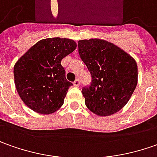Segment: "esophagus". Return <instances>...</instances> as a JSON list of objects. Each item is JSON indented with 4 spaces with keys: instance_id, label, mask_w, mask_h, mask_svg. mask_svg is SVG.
<instances>
[{
    "instance_id": "esophagus-1",
    "label": "esophagus",
    "mask_w": 157,
    "mask_h": 157,
    "mask_svg": "<svg viewBox=\"0 0 157 157\" xmlns=\"http://www.w3.org/2000/svg\"><path fill=\"white\" fill-rule=\"evenodd\" d=\"M74 86L76 87V88H78L79 86H80V80H79V79H76V80L74 82Z\"/></svg>"
}]
</instances>
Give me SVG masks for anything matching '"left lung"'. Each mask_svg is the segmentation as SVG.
<instances>
[{
  "label": "left lung",
  "mask_w": 157,
  "mask_h": 157,
  "mask_svg": "<svg viewBox=\"0 0 157 157\" xmlns=\"http://www.w3.org/2000/svg\"><path fill=\"white\" fill-rule=\"evenodd\" d=\"M81 59L91 74V84L82 93L87 108L100 116L121 110L137 85L136 62L130 55L109 41L80 40Z\"/></svg>",
  "instance_id": "8db88e82"
}]
</instances>
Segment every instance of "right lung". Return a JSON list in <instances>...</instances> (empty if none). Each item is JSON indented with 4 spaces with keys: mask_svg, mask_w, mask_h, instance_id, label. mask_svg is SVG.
Instances as JSON below:
<instances>
[{
    "mask_svg": "<svg viewBox=\"0 0 157 157\" xmlns=\"http://www.w3.org/2000/svg\"><path fill=\"white\" fill-rule=\"evenodd\" d=\"M76 46L75 41L67 38L42 39L14 64L16 90L32 110L49 115L62 107L68 89L73 84L66 79L61 62Z\"/></svg>",
    "mask_w": 157,
    "mask_h": 157,
    "instance_id": "obj_1",
    "label": "right lung"
}]
</instances>
